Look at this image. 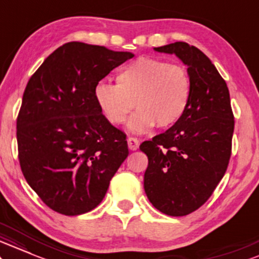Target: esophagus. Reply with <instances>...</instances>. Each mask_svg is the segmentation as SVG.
Instances as JSON below:
<instances>
[{
    "mask_svg": "<svg viewBox=\"0 0 259 259\" xmlns=\"http://www.w3.org/2000/svg\"><path fill=\"white\" fill-rule=\"evenodd\" d=\"M139 139L135 138V137H128L127 138V144H128V148L131 150H137L139 148Z\"/></svg>",
    "mask_w": 259,
    "mask_h": 259,
    "instance_id": "obj_1",
    "label": "esophagus"
}]
</instances>
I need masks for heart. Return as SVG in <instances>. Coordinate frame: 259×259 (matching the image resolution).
Here are the masks:
<instances>
[{"instance_id": "1", "label": "heart", "mask_w": 259, "mask_h": 259, "mask_svg": "<svg viewBox=\"0 0 259 259\" xmlns=\"http://www.w3.org/2000/svg\"><path fill=\"white\" fill-rule=\"evenodd\" d=\"M94 99L112 124L128 121V130L148 132L156 124L168 128L181 121L189 108L193 81L183 65L155 58H139L124 65L116 75V84L99 82Z\"/></svg>"}]
</instances>
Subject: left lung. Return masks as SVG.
<instances>
[{
  "mask_svg": "<svg viewBox=\"0 0 259 259\" xmlns=\"http://www.w3.org/2000/svg\"><path fill=\"white\" fill-rule=\"evenodd\" d=\"M154 50L178 57L193 81L189 108L181 121L139 147L149 160L144 173L149 201L162 213L182 217L201 207L223 178L234 116L226 81L199 48L175 42Z\"/></svg>",
  "mask_w": 259,
  "mask_h": 259,
  "instance_id": "left-lung-1",
  "label": "left lung"
}]
</instances>
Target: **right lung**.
Returning <instances> with one entry per match:
<instances>
[{"label":"right lung","instance_id":"1","mask_svg":"<svg viewBox=\"0 0 259 259\" xmlns=\"http://www.w3.org/2000/svg\"><path fill=\"white\" fill-rule=\"evenodd\" d=\"M135 57L68 42L27 82L17 118L21 171L48 207L65 215L92 211L128 156L126 135L106 120L94 87Z\"/></svg>","mask_w":259,"mask_h":259}]
</instances>
